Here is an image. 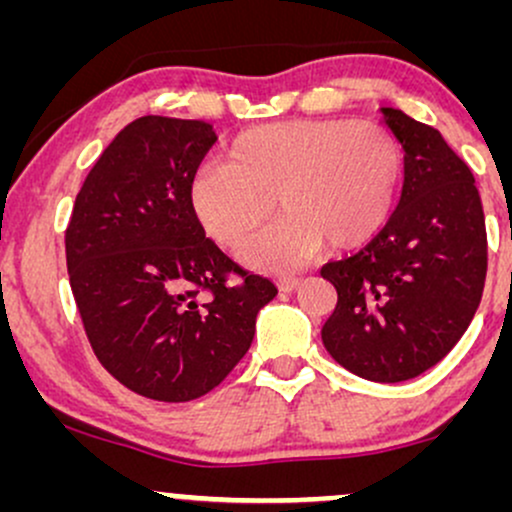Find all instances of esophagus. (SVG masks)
Here are the masks:
<instances>
[{
	"label": "esophagus",
	"mask_w": 512,
	"mask_h": 512,
	"mask_svg": "<svg viewBox=\"0 0 512 512\" xmlns=\"http://www.w3.org/2000/svg\"><path fill=\"white\" fill-rule=\"evenodd\" d=\"M298 284H301V279H298V276H279V281H276L279 291H284V293L296 291Z\"/></svg>",
	"instance_id": "34e87169"
}]
</instances>
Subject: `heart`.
Instances as JSON below:
<instances>
[{
  "label": "heart",
  "instance_id": "obj_1",
  "mask_svg": "<svg viewBox=\"0 0 512 512\" xmlns=\"http://www.w3.org/2000/svg\"><path fill=\"white\" fill-rule=\"evenodd\" d=\"M404 175L397 137L378 122L346 117L257 125L226 144L221 163H204L187 182L199 226L238 250L267 223L272 231L243 252L250 267L289 272L322 245H366L395 211Z\"/></svg>",
  "mask_w": 512,
  "mask_h": 512
}]
</instances>
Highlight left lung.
Here are the masks:
<instances>
[{"mask_svg": "<svg viewBox=\"0 0 512 512\" xmlns=\"http://www.w3.org/2000/svg\"><path fill=\"white\" fill-rule=\"evenodd\" d=\"M383 115L404 149L402 197L366 248L320 269L337 289L322 344L358 378L402 383L448 356L477 313L486 223L472 170L438 129Z\"/></svg>", "mask_w": 512, "mask_h": 512, "instance_id": "8db88e82", "label": "left lung"}]
</instances>
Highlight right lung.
<instances>
[{
  "mask_svg": "<svg viewBox=\"0 0 512 512\" xmlns=\"http://www.w3.org/2000/svg\"><path fill=\"white\" fill-rule=\"evenodd\" d=\"M214 142L202 120L129 122L86 175L64 233L93 354L156 402L214 390L248 354L257 313L276 296L272 281L204 236L187 202L190 175ZM231 275L241 281L228 285Z\"/></svg>",
  "mask_w": 512,
  "mask_h": 512,
  "instance_id": "1",
  "label": "right lung"
}]
</instances>
